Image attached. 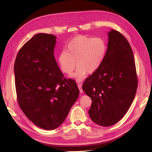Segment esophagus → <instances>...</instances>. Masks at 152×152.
Segmentation results:
<instances>
[{
    "label": "esophagus",
    "instance_id": "obj_1",
    "mask_svg": "<svg viewBox=\"0 0 152 152\" xmlns=\"http://www.w3.org/2000/svg\"><path fill=\"white\" fill-rule=\"evenodd\" d=\"M77 87H78V88H79V91H80L81 93H82V92H83V89H82V85H81V84L78 83V84H77Z\"/></svg>",
    "mask_w": 152,
    "mask_h": 152
}]
</instances>
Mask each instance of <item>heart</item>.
Wrapping results in <instances>:
<instances>
[{"label":"heart","instance_id":"obj_1","mask_svg":"<svg viewBox=\"0 0 152 152\" xmlns=\"http://www.w3.org/2000/svg\"><path fill=\"white\" fill-rule=\"evenodd\" d=\"M107 52V44L102 37H92L79 35L72 39L68 44L66 52L60 53L58 62L63 73L70 75L76 66L73 77L81 81L87 73L92 74L102 65Z\"/></svg>","mask_w":152,"mask_h":152}]
</instances>
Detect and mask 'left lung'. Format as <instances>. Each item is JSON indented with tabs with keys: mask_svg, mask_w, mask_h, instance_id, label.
Here are the masks:
<instances>
[{
	"mask_svg": "<svg viewBox=\"0 0 152 152\" xmlns=\"http://www.w3.org/2000/svg\"><path fill=\"white\" fill-rule=\"evenodd\" d=\"M104 60L99 69L87 77L83 89L91 97V119L107 127L118 123L131 107L137 88V78L131 47L118 31L108 33Z\"/></svg>",
	"mask_w": 152,
	"mask_h": 152,
	"instance_id": "1",
	"label": "left lung"
}]
</instances>
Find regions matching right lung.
Wrapping results in <instances>:
<instances>
[{"label":"right lung","mask_w":152,"mask_h":152,"mask_svg":"<svg viewBox=\"0 0 152 152\" xmlns=\"http://www.w3.org/2000/svg\"><path fill=\"white\" fill-rule=\"evenodd\" d=\"M57 37L39 33L19 50L14 65L18 105L35 125L53 130L65 120L78 98L73 79H66L55 60Z\"/></svg>","instance_id":"obj_1"}]
</instances>
